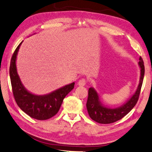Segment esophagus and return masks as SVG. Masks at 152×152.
I'll use <instances>...</instances> for the list:
<instances>
[{"mask_svg":"<svg viewBox=\"0 0 152 152\" xmlns=\"http://www.w3.org/2000/svg\"><path fill=\"white\" fill-rule=\"evenodd\" d=\"M77 83H78V86H84L86 85V79H80V80L78 81Z\"/></svg>","mask_w":152,"mask_h":152,"instance_id":"1","label":"esophagus"}]
</instances>
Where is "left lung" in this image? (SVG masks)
Instances as JSON below:
<instances>
[{"label": "left lung", "mask_w": 152, "mask_h": 152, "mask_svg": "<svg viewBox=\"0 0 152 152\" xmlns=\"http://www.w3.org/2000/svg\"><path fill=\"white\" fill-rule=\"evenodd\" d=\"M138 65L140 68V77L137 89L125 104L116 108H110L101 102L99 94L94 88H89L86 107L90 118L100 124H110L120 120L126 115L135 106L139 99L142 86L145 67L141 57L139 58Z\"/></svg>", "instance_id": "obj_1"}]
</instances>
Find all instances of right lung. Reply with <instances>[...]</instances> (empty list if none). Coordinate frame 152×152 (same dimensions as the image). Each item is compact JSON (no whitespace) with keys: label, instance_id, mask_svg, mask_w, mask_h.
Instances as JSON below:
<instances>
[{"label":"right lung","instance_id":"obj_1","mask_svg":"<svg viewBox=\"0 0 152 152\" xmlns=\"http://www.w3.org/2000/svg\"><path fill=\"white\" fill-rule=\"evenodd\" d=\"M22 41L12 56L9 75L12 89L17 105L25 113L37 120H47L58 113L63 99L74 88L75 82L44 95L32 94L25 88L17 73L16 61Z\"/></svg>","mask_w":152,"mask_h":152}]
</instances>
